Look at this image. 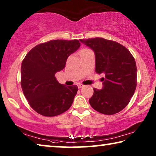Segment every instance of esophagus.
Here are the masks:
<instances>
[{
  "mask_svg": "<svg viewBox=\"0 0 156 156\" xmlns=\"http://www.w3.org/2000/svg\"><path fill=\"white\" fill-rule=\"evenodd\" d=\"M78 87L79 89H80V88H82V87H83V85L81 84V83H78Z\"/></svg>",
  "mask_w": 156,
  "mask_h": 156,
  "instance_id": "obj_1",
  "label": "esophagus"
}]
</instances>
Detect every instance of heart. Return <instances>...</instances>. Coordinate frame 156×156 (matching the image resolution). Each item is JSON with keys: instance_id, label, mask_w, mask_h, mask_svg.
<instances>
[{"instance_id": "heart-1", "label": "heart", "mask_w": 156, "mask_h": 156, "mask_svg": "<svg viewBox=\"0 0 156 156\" xmlns=\"http://www.w3.org/2000/svg\"><path fill=\"white\" fill-rule=\"evenodd\" d=\"M87 50V49H83V50H82L81 51H84V50ZM81 51H80V52H81Z\"/></svg>"}]
</instances>
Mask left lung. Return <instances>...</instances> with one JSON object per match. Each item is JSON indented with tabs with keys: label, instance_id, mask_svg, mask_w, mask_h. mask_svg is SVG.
Listing matches in <instances>:
<instances>
[{
	"label": "left lung",
	"instance_id": "1",
	"mask_svg": "<svg viewBox=\"0 0 156 156\" xmlns=\"http://www.w3.org/2000/svg\"><path fill=\"white\" fill-rule=\"evenodd\" d=\"M94 51L95 72L104 73L101 90L94 88L89 102L92 107L105 115H113L129 104L136 87L134 58L121 44L102 38L80 39Z\"/></svg>",
	"mask_w": 156,
	"mask_h": 156
}]
</instances>
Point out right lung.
Instances as JSON below:
<instances>
[{
    "label": "right lung",
    "mask_w": 156,
    "mask_h": 156,
    "mask_svg": "<svg viewBox=\"0 0 156 156\" xmlns=\"http://www.w3.org/2000/svg\"><path fill=\"white\" fill-rule=\"evenodd\" d=\"M78 40H52L35 46L21 66V86L29 105L39 114L52 117L71 107L77 85L60 84L55 73L63 70L66 59L80 48Z\"/></svg>",
    "instance_id": "right-lung-1"
}]
</instances>
